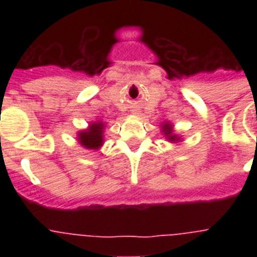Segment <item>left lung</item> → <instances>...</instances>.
Listing matches in <instances>:
<instances>
[{
  "label": "left lung",
  "mask_w": 257,
  "mask_h": 257,
  "mask_svg": "<svg viewBox=\"0 0 257 257\" xmlns=\"http://www.w3.org/2000/svg\"><path fill=\"white\" fill-rule=\"evenodd\" d=\"M164 132H165V135L168 136L169 140H172V141H175V140H176V137H175V136H172L171 125H169V124H165V125H164Z\"/></svg>",
  "instance_id": "left-lung-1"
}]
</instances>
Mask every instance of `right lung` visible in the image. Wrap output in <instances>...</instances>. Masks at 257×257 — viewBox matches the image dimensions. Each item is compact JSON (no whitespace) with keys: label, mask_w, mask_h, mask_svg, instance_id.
Returning <instances> with one entry per match:
<instances>
[{"label":"right lung","mask_w":257,"mask_h":257,"mask_svg":"<svg viewBox=\"0 0 257 257\" xmlns=\"http://www.w3.org/2000/svg\"><path fill=\"white\" fill-rule=\"evenodd\" d=\"M102 122H94L90 125L88 131H84L78 135L82 147L88 149H97L102 145Z\"/></svg>","instance_id":"add662e5"}]
</instances>
